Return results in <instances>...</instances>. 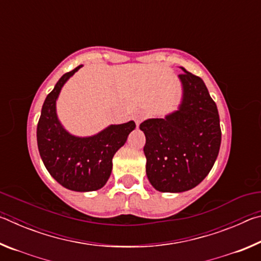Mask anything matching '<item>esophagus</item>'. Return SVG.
Masks as SVG:
<instances>
[{
    "instance_id": "esophagus-1",
    "label": "esophagus",
    "mask_w": 261,
    "mask_h": 261,
    "mask_svg": "<svg viewBox=\"0 0 261 261\" xmlns=\"http://www.w3.org/2000/svg\"><path fill=\"white\" fill-rule=\"evenodd\" d=\"M145 117H146V113L143 112V110H137L134 114V120L137 125H139L140 123L145 120Z\"/></svg>"
}]
</instances>
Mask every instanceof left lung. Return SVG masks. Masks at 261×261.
Wrapping results in <instances>:
<instances>
[{"label":"left lung","instance_id":"1","mask_svg":"<svg viewBox=\"0 0 261 261\" xmlns=\"http://www.w3.org/2000/svg\"><path fill=\"white\" fill-rule=\"evenodd\" d=\"M178 110L139 125L146 137V174L161 192H183L197 187L214 166L221 145L220 117L202 79L182 68Z\"/></svg>","mask_w":261,"mask_h":261}]
</instances>
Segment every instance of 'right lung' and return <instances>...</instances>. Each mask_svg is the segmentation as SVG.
<instances>
[{"label": "right lung", "mask_w": 261, "mask_h": 261, "mask_svg": "<svg viewBox=\"0 0 261 261\" xmlns=\"http://www.w3.org/2000/svg\"><path fill=\"white\" fill-rule=\"evenodd\" d=\"M82 68L64 73L43 102L37 127L38 148L48 173L72 191H95L107 183L114 154L125 144L136 123L110 125L92 137L70 135L56 115V100L65 82Z\"/></svg>", "instance_id": "add662e5"}]
</instances>
